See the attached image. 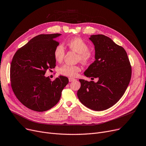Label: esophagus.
Returning a JSON list of instances; mask_svg holds the SVG:
<instances>
[{
	"mask_svg": "<svg viewBox=\"0 0 146 146\" xmlns=\"http://www.w3.org/2000/svg\"><path fill=\"white\" fill-rule=\"evenodd\" d=\"M75 80H76V79H73V78H68V80H69V82H73V81H74Z\"/></svg>",
	"mask_w": 146,
	"mask_h": 146,
	"instance_id": "34e87169",
	"label": "esophagus"
}]
</instances>
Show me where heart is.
<instances>
[{
	"label": "heart",
	"mask_w": 146,
	"mask_h": 146,
	"mask_svg": "<svg viewBox=\"0 0 146 146\" xmlns=\"http://www.w3.org/2000/svg\"><path fill=\"white\" fill-rule=\"evenodd\" d=\"M68 47L78 53V58L81 62L87 63L93 57V54L89 50V45L81 38L75 37L67 42ZM65 55V50L62 44H58L54 50V57L57 61L62 60ZM80 71V67L78 66L64 64L59 69L60 74L68 77L74 78Z\"/></svg>",
	"instance_id": "1"
}]
</instances>
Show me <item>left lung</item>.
<instances>
[{"label":"left lung","instance_id":"8db88e82","mask_svg":"<svg viewBox=\"0 0 146 146\" xmlns=\"http://www.w3.org/2000/svg\"><path fill=\"white\" fill-rule=\"evenodd\" d=\"M95 45V60L84 74L98 81L79 79L78 97L81 103L94 111H104L123 96L131 78V66L123 47L104 35L89 38Z\"/></svg>","mask_w":146,"mask_h":146}]
</instances>
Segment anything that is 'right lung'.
<instances>
[{"mask_svg": "<svg viewBox=\"0 0 146 146\" xmlns=\"http://www.w3.org/2000/svg\"><path fill=\"white\" fill-rule=\"evenodd\" d=\"M60 34H41L32 38L14 54L10 68L11 86L18 100L28 108L47 111L59 101L61 92L68 83L67 77L59 76L51 81L44 74L54 68V50Z\"/></svg>", "mask_w": 146, "mask_h": 146, "instance_id": "obj_1", "label": "right lung"}]
</instances>
